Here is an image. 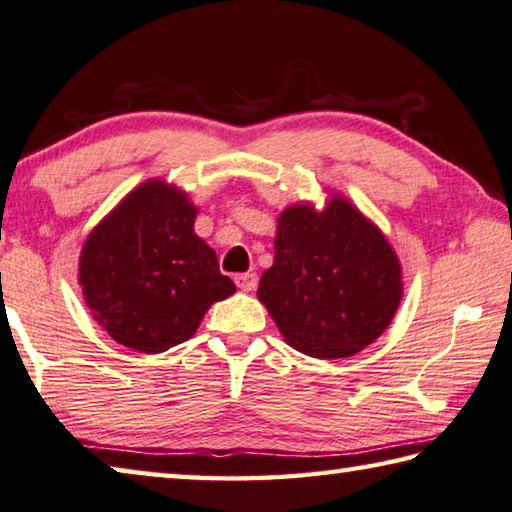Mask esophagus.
Returning a JSON list of instances; mask_svg holds the SVG:
<instances>
[{
  "mask_svg": "<svg viewBox=\"0 0 512 512\" xmlns=\"http://www.w3.org/2000/svg\"><path fill=\"white\" fill-rule=\"evenodd\" d=\"M233 281H236V285H238V288H240L242 292H251V290L256 288L258 276H256L254 272H242V274L233 276Z\"/></svg>",
  "mask_w": 512,
  "mask_h": 512,
  "instance_id": "1",
  "label": "esophagus"
}]
</instances>
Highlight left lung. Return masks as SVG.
<instances>
[{
    "label": "left lung",
    "mask_w": 512,
    "mask_h": 512,
    "mask_svg": "<svg viewBox=\"0 0 512 512\" xmlns=\"http://www.w3.org/2000/svg\"><path fill=\"white\" fill-rule=\"evenodd\" d=\"M256 294L292 348L337 360L387 330L402 299V270L384 233L335 195L324 211L294 204L279 215L274 265Z\"/></svg>",
    "instance_id": "left-lung-1"
}]
</instances>
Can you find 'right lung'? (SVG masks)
<instances>
[{"label":"right lung","mask_w":512,"mask_h":512,"mask_svg":"<svg viewBox=\"0 0 512 512\" xmlns=\"http://www.w3.org/2000/svg\"><path fill=\"white\" fill-rule=\"evenodd\" d=\"M195 215L186 193L148 179L89 233L78 281L114 342L164 353L191 339L206 310L236 292L215 251L195 236Z\"/></svg>","instance_id":"right-lung-1"}]
</instances>
